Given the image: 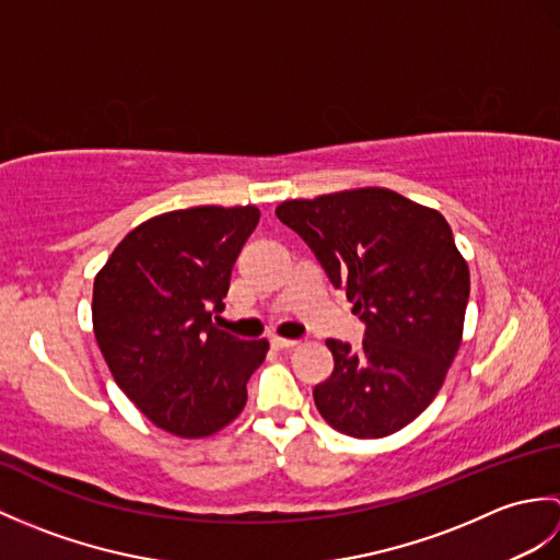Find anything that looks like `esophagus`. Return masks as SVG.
I'll return each instance as SVG.
<instances>
[{
    "label": "esophagus",
    "instance_id": "esophagus-1",
    "mask_svg": "<svg viewBox=\"0 0 560 560\" xmlns=\"http://www.w3.org/2000/svg\"><path fill=\"white\" fill-rule=\"evenodd\" d=\"M271 347L277 349V351L295 349V347H299V341H295V339H283V337H271Z\"/></svg>",
    "mask_w": 560,
    "mask_h": 560
}]
</instances>
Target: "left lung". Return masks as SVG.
Listing matches in <instances>:
<instances>
[{
	"instance_id": "obj_1",
	"label": "left lung",
	"mask_w": 560,
	"mask_h": 560,
	"mask_svg": "<svg viewBox=\"0 0 560 560\" xmlns=\"http://www.w3.org/2000/svg\"><path fill=\"white\" fill-rule=\"evenodd\" d=\"M277 217L365 323L359 351L327 341L335 371L313 389L317 411L351 438L401 431L435 399L462 343L469 267L450 223L385 187L289 199Z\"/></svg>"
}]
</instances>
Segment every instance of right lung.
<instances>
[{
    "instance_id": "1",
    "label": "right lung",
    "mask_w": 560,
    "mask_h": 560,
    "mask_svg": "<svg viewBox=\"0 0 560 560\" xmlns=\"http://www.w3.org/2000/svg\"><path fill=\"white\" fill-rule=\"evenodd\" d=\"M259 209L159 213L113 249L93 281V331L115 383L161 431L209 438L233 423L269 341L211 323Z\"/></svg>"
}]
</instances>
